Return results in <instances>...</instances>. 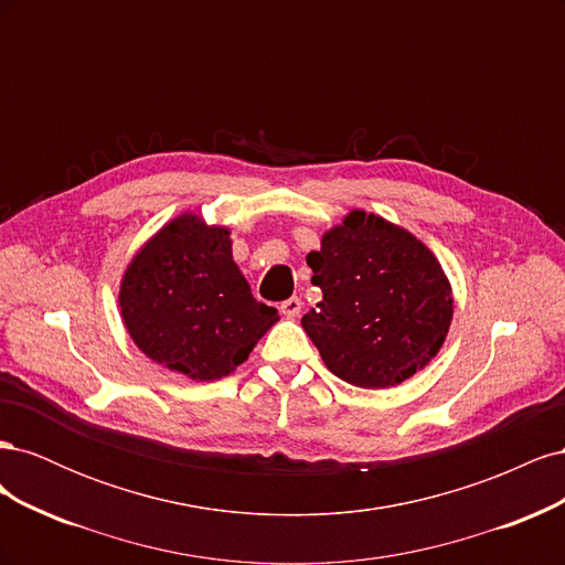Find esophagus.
<instances>
[{
  "instance_id": "obj_1",
  "label": "esophagus",
  "mask_w": 565,
  "mask_h": 565,
  "mask_svg": "<svg viewBox=\"0 0 565 565\" xmlns=\"http://www.w3.org/2000/svg\"><path fill=\"white\" fill-rule=\"evenodd\" d=\"M301 306H303V301L299 297H289L280 303V313L285 318H297L301 313Z\"/></svg>"
}]
</instances>
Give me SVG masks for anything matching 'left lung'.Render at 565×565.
Instances as JSON below:
<instances>
[{
	"label": "left lung",
	"mask_w": 565,
	"mask_h": 565,
	"mask_svg": "<svg viewBox=\"0 0 565 565\" xmlns=\"http://www.w3.org/2000/svg\"><path fill=\"white\" fill-rule=\"evenodd\" d=\"M322 301L301 328L332 374L388 388L429 365L448 337L455 299L436 254L380 214L351 210L306 256Z\"/></svg>",
	"instance_id": "obj_1"
}]
</instances>
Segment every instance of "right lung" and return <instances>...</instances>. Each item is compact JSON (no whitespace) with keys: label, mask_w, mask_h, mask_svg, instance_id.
Wrapping results in <instances>:
<instances>
[{"label":"right lung","mask_w":565,"mask_h":565,"mask_svg":"<svg viewBox=\"0 0 565 565\" xmlns=\"http://www.w3.org/2000/svg\"><path fill=\"white\" fill-rule=\"evenodd\" d=\"M119 316L152 363L193 382L228 377L280 320L252 297L228 226L183 212L139 247L119 280Z\"/></svg>","instance_id":"right-lung-1"}]
</instances>
